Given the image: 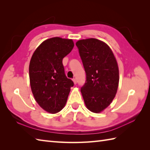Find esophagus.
Segmentation results:
<instances>
[{
  "mask_svg": "<svg viewBox=\"0 0 150 150\" xmlns=\"http://www.w3.org/2000/svg\"><path fill=\"white\" fill-rule=\"evenodd\" d=\"M72 81H73V83H74V84H77V80H76L75 79H73Z\"/></svg>",
  "mask_w": 150,
  "mask_h": 150,
  "instance_id": "esophagus-1",
  "label": "esophagus"
}]
</instances>
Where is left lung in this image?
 <instances>
[{"instance_id":"8db88e82","label":"left lung","mask_w":150,"mask_h":150,"mask_svg":"<svg viewBox=\"0 0 150 150\" xmlns=\"http://www.w3.org/2000/svg\"><path fill=\"white\" fill-rule=\"evenodd\" d=\"M76 45L86 73L81 92L86 106L99 113L112 103L119 82V66L106 43L94 38L78 40Z\"/></svg>"}]
</instances>
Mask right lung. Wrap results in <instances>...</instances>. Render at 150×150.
Returning <instances> with one entry per match:
<instances>
[{
	"label": "right lung",
	"instance_id": "1",
	"mask_svg": "<svg viewBox=\"0 0 150 150\" xmlns=\"http://www.w3.org/2000/svg\"><path fill=\"white\" fill-rule=\"evenodd\" d=\"M74 46L72 39L53 37L35 50L29 66L31 91L38 104L50 113L65 106L73 82L65 75L62 59Z\"/></svg>",
	"mask_w": 150,
	"mask_h": 150
}]
</instances>
